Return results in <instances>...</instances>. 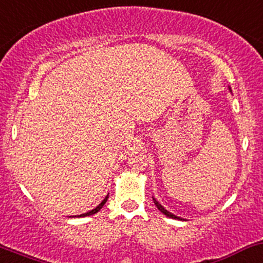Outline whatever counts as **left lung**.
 <instances>
[{
    "label": "left lung",
    "instance_id": "8db88e82",
    "mask_svg": "<svg viewBox=\"0 0 263 263\" xmlns=\"http://www.w3.org/2000/svg\"><path fill=\"white\" fill-rule=\"evenodd\" d=\"M230 89H231V88H230ZM154 202H155L156 207H157V209L160 210V211L162 212L163 215H166L167 217H170V218H176V220H182V218H181V217H177V216H175L174 213H171V212H168V211H167V210L164 209V207L162 206V204H160V202H158L157 200H156L155 197H154Z\"/></svg>",
    "mask_w": 263,
    "mask_h": 263
}]
</instances>
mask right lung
I'll return each instance as SVG.
<instances>
[{"instance_id":"add662e5","label":"right lung","mask_w":263,"mask_h":263,"mask_svg":"<svg viewBox=\"0 0 263 263\" xmlns=\"http://www.w3.org/2000/svg\"><path fill=\"white\" fill-rule=\"evenodd\" d=\"M107 198H108V196H106L105 198H103V201L101 202V203L99 204V206L96 207V209H93V210H91V211H88V212H86V213H82V215H80V216H74V217H86V216H89V215H93V213H96V212H99L101 209H102L103 207V204L106 203V202H107Z\"/></svg>"}]
</instances>
